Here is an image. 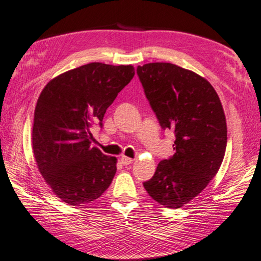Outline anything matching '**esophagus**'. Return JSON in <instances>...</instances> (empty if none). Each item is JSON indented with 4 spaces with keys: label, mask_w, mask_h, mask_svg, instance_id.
<instances>
[{
    "label": "esophagus",
    "mask_w": 261,
    "mask_h": 261,
    "mask_svg": "<svg viewBox=\"0 0 261 261\" xmlns=\"http://www.w3.org/2000/svg\"><path fill=\"white\" fill-rule=\"evenodd\" d=\"M120 160L122 162V165H124V166L130 165V163H132V161H134L131 158H127V156H122Z\"/></svg>",
    "instance_id": "esophagus-1"
}]
</instances>
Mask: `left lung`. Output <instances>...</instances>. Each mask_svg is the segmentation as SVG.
<instances>
[{"label":"left lung","mask_w":261,"mask_h":261,"mask_svg":"<svg viewBox=\"0 0 261 261\" xmlns=\"http://www.w3.org/2000/svg\"><path fill=\"white\" fill-rule=\"evenodd\" d=\"M145 95L162 129L175 132V154L144 182L152 199L179 208L204 190L223 161L227 122L214 87L191 70L171 63L137 68Z\"/></svg>","instance_id":"obj_1"}]
</instances>
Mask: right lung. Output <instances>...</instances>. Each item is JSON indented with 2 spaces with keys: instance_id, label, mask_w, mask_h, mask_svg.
I'll list each match as a JSON object with an SVG mask.
<instances>
[{
  "instance_id": "add662e5",
  "label": "right lung",
  "mask_w": 261,
  "mask_h": 261,
  "mask_svg": "<svg viewBox=\"0 0 261 261\" xmlns=\"http://www.w3.org/2000/svg\"><path fill=\"white\" fill-rule=\"evenodd\" d=\"M135 76L132 65L93 62L53 78L34 110L32 147L38 169L56 197L72 206L94 201L116 174L115 156L91 146V126Z\"/></svg>"
}]
</instances>
